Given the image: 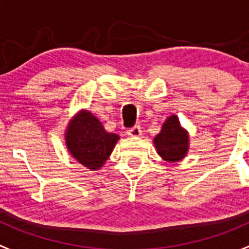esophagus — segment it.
I'll return each mask as SVG.
<instances>
[{
  "label": "esophagus",
  "instance_id": "obj_1",
  "mask_svg": "<svg viewBox=\"0 0 249 249\" xmlns=\"http://www.w3.org/2000/svg\"><path fill=\"white\" fill-rule=\"evenodd\" d=\"M127 135L129 136H132V137H137V136H141L142 131H141V127L139 126V125H136V126L131 127V129L127 130Z\"/></svg>",
  "mask_w": 249,
  "mask_h": 249
}]
</instances>
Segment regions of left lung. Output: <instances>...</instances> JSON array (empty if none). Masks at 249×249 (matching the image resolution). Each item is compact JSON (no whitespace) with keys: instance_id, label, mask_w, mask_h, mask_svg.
<instances>
[{"instance_id":"obj_1","label":"left lung","mask_w":249,"mask_h":249,"mask_svg":"<svg viewBox=\"0 0 249 249\" xmlns=\"http://www.w3.org/2000/svg\"><path fill=\"white\" fill-rule=\"evenodd\" d=\"M153 142L159 156L169 163L181 160L189 151V134L175 114L165 120Z\"/></svg>"}]
</instances>
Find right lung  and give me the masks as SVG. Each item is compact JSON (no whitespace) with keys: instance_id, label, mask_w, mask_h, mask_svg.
<instances>
[{"instance_id":"obj_1","label":"right lung","mask_w":249,"mask_h":249,"mask_svg":"<svg viewBox=\"0 0 249 249\" xmlns=\"http://www.w3.org/2000/svg\"><path fill=\"white\" fill-rule=\"evenodd\" d=\"M119 136L107 132L91 112L81 110L69 122L66 143L69 153L80 164L97 170L109 158Z\"/></svg>"}]
</instances>
